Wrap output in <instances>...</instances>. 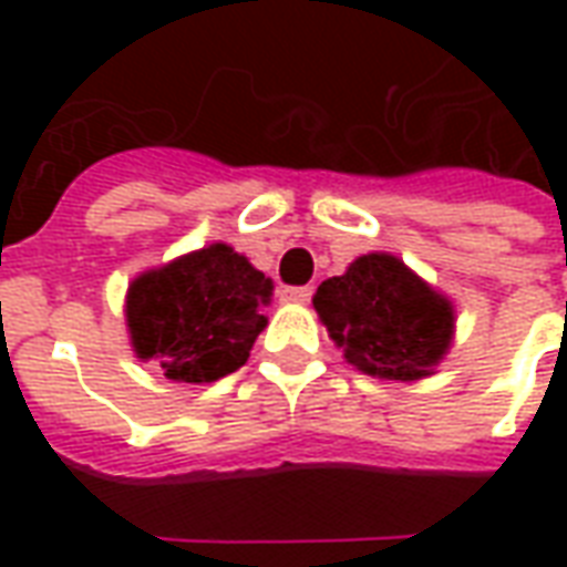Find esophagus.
<instances>
[{
    "label": "esophagus",
    "instance_id": "obj_1",
    "mask_svg": "<svg viewBox=\"0 0 567 567\" xmlns=\"http://www.w3.org/2000/svg\"><path fill=\"white\" fill-rule=\"evenodd\" d=\"M309 297H312L309 285H303V288H282V300H288V303H307Z\"/></svg>",
    "mask_w": 567,
    "mask_h": 567
}]
</instances>
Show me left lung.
<instances>
[{
	"instance_id": "obj_1",
	"label": "left lung",
	"mask_w": 567,
	"mask_h": 567,
	"mask_svg": "<svg viewBox=\"0 0 567 567\" xmlns=\"http://www.w3.org/2000/svg\"><path fill=\"white\" fill-rule=\"evenodd\" d=\"M312 307L346 361L380 380L431 377L455 328L450 300L385 251L361 255L321 282Z\"/></svg>"
}]
</instances>
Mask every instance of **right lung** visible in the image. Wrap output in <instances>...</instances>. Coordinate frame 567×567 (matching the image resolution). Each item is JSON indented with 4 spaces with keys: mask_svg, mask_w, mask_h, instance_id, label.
<instances>
[{
    "mask_svg": "<svg viewBox=\"0 0 567 567\" xmlns=\"http://www.w3.org/2000/svg\"><path fill=\"white\" fill-rule=\"evenodd\" d=\"M272 282L248 258L215 243L142 272L127 291L133 352L173 382H215L248 361L267 328Z\"/></svg>",
    "mask_w": 567,
    "mask_h": 567,
    "instance_id": "1",
    "label": "right lung"
}]
</instances>
